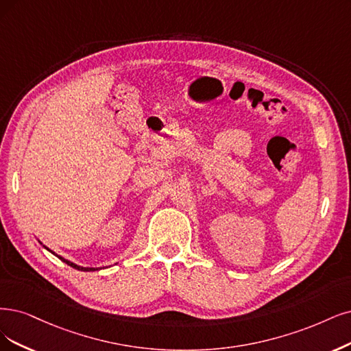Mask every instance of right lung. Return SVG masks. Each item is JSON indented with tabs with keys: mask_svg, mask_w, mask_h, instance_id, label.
<instances>
[{
	"mask_svg": "<svg viewBox=\"0 0 351 351\" xmlns=\"http://www.w3.org/2000/svg\"><path fill=\"white\" fill-rule=\"evenodd\" d=\"M62 262H64L66 265H69V266H72V267H75V269H77V270H84V271H90V270H95V267H82V266H77V265H75V263H72V262H69V261H66V258H63V257H60V256H58Z\"/></svg>",
	"mask_w": 351,
	"mask_h": 351,
	"instance_id": "add662e5",
	"label": "right lung"
}]
</instances>
